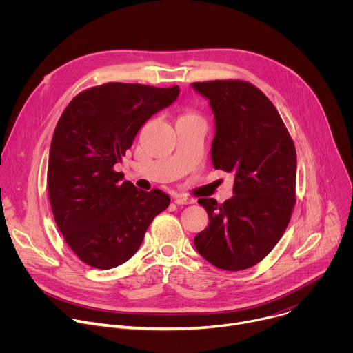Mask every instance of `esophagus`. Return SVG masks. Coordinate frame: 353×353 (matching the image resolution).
I'll return each instance as SVG.
<instances>
[{
    "mask_svg": "<svg viewBox=\"0 0 353 353\" xmlns=\"http://www.w3.org/2000/svg\"><path fill=\"white\" fill-rule=\"evenodd\" d=\"M174 203L177 205H188V204H192L194 199L192 198H188L185 195H176L174 196Z\"/></svg>",
    "mask_w": 353,
    "mask_h": 353,
    "instance_id": "esophagus-1",
    "label": "esophagus"
}]
</instances>
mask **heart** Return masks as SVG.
<instances>
[{"label":"heart","mask_w":353,"mask_h":353,"mask_svg":"<svg viewBox=\"0 0 353 353\" xmlns=\"http://www.w3.org/2000/svg\"><path fill=\"white\" fill-rule=\"evenodd\" d=\"M191 119H199V117H198V114L194 113V112H185V113H183V114L179 117L177 121H181V120H191Z\"/></svg>","instance_id":"heart-1"}]
</instances>
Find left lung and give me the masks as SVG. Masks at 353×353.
I'll return each mask as SVG.
<instances>
[{"instance_id":"1","label":"left lung","mask_w":353,"mask_h":353,"mask_svg":"<svg viewBox=\"0 0 353 353\" xmlns=\"http://www.w3.org/2000/svg\"><path fill=\"white\" fill-rule=\"evenodd\" d=\"M210 99L216 132L212 165L234 174V195L219 204L199 198L210 218L194 244L225 271L263 261L285 233L296 204V149L271 100L241 79L194 82Z\"/></svg>"}]
</instances>
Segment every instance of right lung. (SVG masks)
Here are the masks:
<instances>
[{"instance_id":"1","label":"right lung","mask_w":353,"mask_h":353,"mask_svg":"<svg viewBox=\"0 0 353 353\" xmlns=\"http://www.w3.org/2000/svg\"><path fill=\"white\" fill-rule=\"evenodd\" d=\"M180 89L109 82L79 92L63 112L50 146L47 185L57 228L85 264L110 270L128 261L170 196L137 190L114 170L143 125Z\"/></svg>"}]
</instances>
